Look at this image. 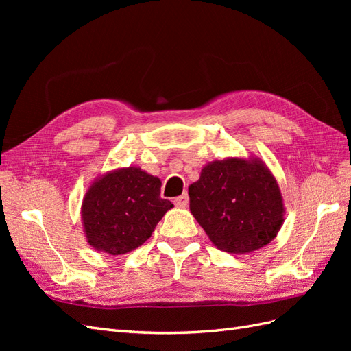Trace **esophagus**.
Wrapping results in <instances>:
<instances>
[{
  "mask_svg": "<svg viewBox=\"0 0 351 351\" xmlns=\"http://www.w3.org/2000/svg\"><path fill=\"white\" fill-rule=\"evenodd\" d=\"M174 205L177 208H186L189 205V196L187 193H183L182 196H178L174 199Z\"/></svg>",
  "mask_w": 351,
  "mask_h": 351,
  "instance_id": "1",
  "label": "esophagus"
}]
</instances>
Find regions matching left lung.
<instances>
[{
    "mask_svg": "<svg viewBox=\"0 0 351 351\" xmlns=\"http://www.w3.org/2000/svg\"><path fill=\"white\" fill-rule=\"evenodd\" d=\"M190 212L219 250L244 254L267 246L282 227L284 199L258 156L208 162L190 184Z\"/></svg>",
    "mask_w": 351,
    "mask_h": 351,
    "instance_id": "1",
    "label": "left lung"
}]
</instances>
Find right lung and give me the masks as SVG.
Masks as SVG:
<instances>
[{
    "label": "right lung",
    "instance_id": "right-lung-1",
    "mask_svg": "<svg viewBox=\"0 0 351 351\" xmlns=\"http://www.w3.org/2000/svg\"><path fill=\"white\" fill-rule=\"evenodd\" d=\"M161 180L139 167L97 177L82 202V226L89 246L107 254L129 253L149 239L174 205L159 196Z\"/></svg>",
    "mask_w": 351,
    "mask_h": 351
}]
</instances>
